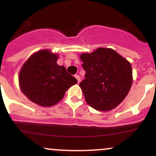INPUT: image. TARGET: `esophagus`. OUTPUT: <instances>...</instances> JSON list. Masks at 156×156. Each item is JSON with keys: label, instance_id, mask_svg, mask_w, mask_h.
<instances>
[{"label": "esophagus", "instance_id": "1", "mask_svg": "<svg viewBox=\"0 0 156 156\" xmlns=\"http://www.w3.org/2000/svg\"><path fill=\"white\" fill-rule=\"evenodd\" d=\"M75 78H76L77 80H78V83H80V76H78V75H76V76H75Z\"/></svg>", "mask_w": 156, "mask_h": 156}]
</instances>
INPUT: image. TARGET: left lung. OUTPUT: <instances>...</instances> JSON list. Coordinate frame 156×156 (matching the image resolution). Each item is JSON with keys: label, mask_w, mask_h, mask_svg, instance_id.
Listing matches in <instances>:
<instances>
[{"label": "left lung", "mask_w": 156, "mask_h": 156, "mask_svg": "<svg viewBox=\"0 0 156 156\" xmlns=\"http://www.w3.org/2000/svg\"><path fill=\"white\" fill-rule=\"evenodd\" d=\"M80 58L86 75L79 86L87 104L101 112L116 108L133 83L130 62L114 50L105 48L82 53Z\"/></svg>", "instance_id": "8db88e82"}]
</instances>
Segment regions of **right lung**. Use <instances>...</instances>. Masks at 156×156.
Listing matches in <instances>:
<instances>
[{
  "label": "right lung",
  "instance_id": "add662e5",
  "mask_svg": "<svg viewBox=\"0 0 156 156\" xmlns=\"http://www.w3.org/2000/svg\"><path fill=\"white\" fill-rule=\"evenodd\" d=\"M57 59L58 55L42 50L30 56L20 71L22 92L41 106L55 105L62 101L66 91L78 82L64 66L57 64Z\"/></svg>",
  "mask_w": 156,
  "mask_h": 156
}]
</instances>
